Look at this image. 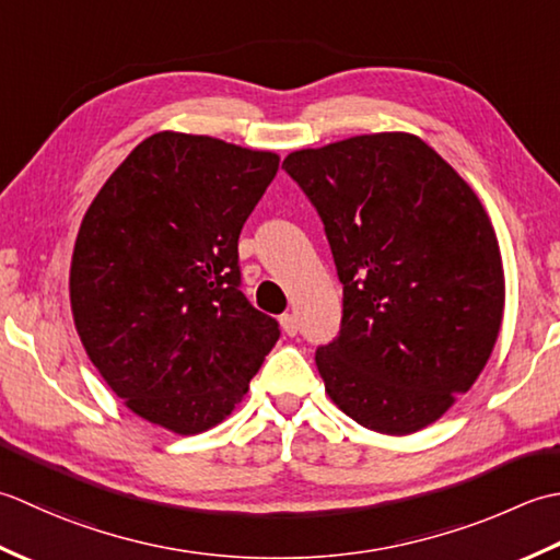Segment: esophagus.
<instances>
[{"label":"esophagus","instance_id":"1","mask_svg":"<svg viewBox=\"0 0 560 560\" xmlns=\"http://www.w3.org/2000/svg\"><path fill=\"white\" fill-rule=\"evenodd\" d=\"M280 324H282V330L288 336H296V330H300V322H296L294 314H282Z\"/></svg>","mask_w":560,"mask_h":560}]
</instances>
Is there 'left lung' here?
<instances>
[{"mask_svg": "<svg viewBox=\"0 0 560 560\" xmlns=\"http://www.w3.org/2000/svg\"><path fill=\"white\" fill-rule=\"evenodd\" d=\"M343 282L338 336L316 348L326 392L360 425L408 435L481 374L505 306L493 226L466 180L406 132L292 152Z\"/></svg>", "mask_w": 560, "mask_h": 560, "instance_id": "8db88e82", "label": "left lung"}]
</instances>
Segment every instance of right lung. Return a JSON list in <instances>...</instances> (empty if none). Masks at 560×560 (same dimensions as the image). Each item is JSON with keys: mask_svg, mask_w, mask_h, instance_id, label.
I'll return each mask as SVG.
<instances>
[{"mask_svg": "<svg viewBox=\"0 0 560 560\" xmlns=\"http://www.w3.org/2000/svg\"><path fill=\"white\" fill-rule=\"evenodd\" d=\"M280 159L156 132L79 226L70 296L86 355L125 406L196 435L242 401L280 324L242 292L238 234Z\"/></svg>", "mask_w": 560, "mask_h": 560, "instance_id": "1", "label": "right lung"}]
</instances>
